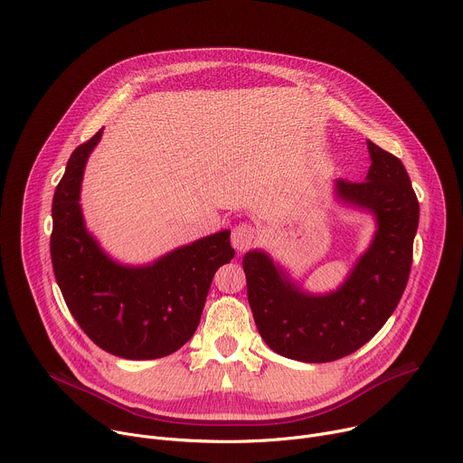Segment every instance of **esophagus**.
I'll return each mask as SVG.
<instances>
[{
  "mask_svg": "<svg viewBox=\"0 0 463 463\" xmlns=\"http://www.w3.org/2000/svg\"><path fill=\"white\" fill-rule=\"evenodd\" d=\"M256 240V232L250 225L247 223H240L232 229V234H231V241H232V247L238 250V252H245Z\"/></svg>",
  "mask_w": 463,
  "mask_h": 463,
  "instance_id": "34e87169",
  "label": "esophagus"
}]
</instances>
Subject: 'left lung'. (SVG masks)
Instances as JSON below:
<instances>
[{"mask_svg":"<svg viewBox=\"0 0 463 463\" xmlns=\"http://www.w3.org/2000/svg\"><path fill=\"white\" fill-rule=\"evenodd\" d=\"M366 181L335 179V197L368 211L375 232L345 282L307 293L261 249L243 256L247 298L266 345L295 361L329 363L366 345L398 307L407 288L420 203L403 163L366 141Z\"/></svg>","mask_w":463,"mask_h":463,"instance_id":"left-lung-1","label":"left lung"}]
</instances>
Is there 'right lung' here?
Returning <instances> with one entry per match:
<instances>
[{
  "instance_id": "1",
  "label": "right lung",
  "mask_w": 463,
  "mask_h": 463,
  "mask_svg": "<svg viewBox=\"0 0 463 463\" xmlns=\"http://www.w3.org/2000/svg\"><path fill=\"white\" fill-rule=\"evenodd\" d=\"M102 129L70 157L52 197L51 260L58 288L84 334L122 359H159L197 329L223 263L234 258L231 231L181 245L146 266L115 261L88 231L80 188Z\"/></svg>"
}]
</instances>
